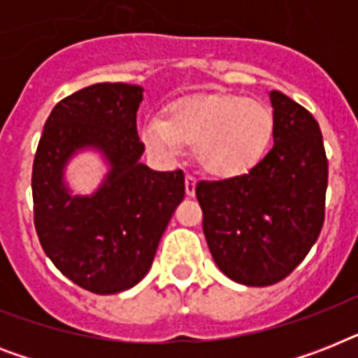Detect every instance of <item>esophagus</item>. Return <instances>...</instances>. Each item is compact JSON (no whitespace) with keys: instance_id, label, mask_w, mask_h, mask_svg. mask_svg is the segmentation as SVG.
I'll use <instances>...</instances> for the list:
<instances>
[{"instance_id":"obj_1","label":"esophagus","mask_w":358,"mask_h":358,"mask_svg":"<svg viewBox=\"0 0 358 358\" xmlns=\"http://www.w3.org/2000/svg\"><path fill=\"white\" fill-rule=\"evenodd\" d=\"M195 185H196L195 176L187 174V176H185V193H187L189 196L195 195Z\"/></svg>"}]
</instances>
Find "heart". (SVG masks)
<instances>
[{"label":"heart","instance_id":"1","mask_svg":"<svg viewBox=\"0 0 358 358\" xmlns=\"http://www.w3.org/2000/svg\"><path fill=\"white\" fill-rule=\"evenodd\" d=\"M271 131L273 115L264 103L239 94H191L171 103L167 120L148 117L141 139L163 159L193 146L208 174L232 178L256 165Z\"/></svg>","mask_w":358,"mask_h":358}]
</instances>
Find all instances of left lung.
<instances>
[{
  "mask_svg": "<svg viewBox=\"0 0 358 358\" xmlns=\"http://www.w3.org/2000/svg\"><path fill=\"white\" fill-rule=\"evenodd\" d=\"M273 148L247 173L199 182L202 230L221 271L245 286H271L305 260L323 227L327 156L320 124L269 92Z\"/></svg>",
  "mask_w": 358,
  "mask_h": 358,
  "instance_id": "left-lung-1",
  "label": "left lung"
}]
</instances>
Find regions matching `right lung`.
<instances>
[{
	"label": "right lung",
	"instance_id": "right-lung-1",
	"mask_svg": "<svg viewBox=\"0 0 358 358\" xmlns=\"http://www.w3.org/2000/svg\"><path fill=\"white\" fill-rule=\"evenodd\" d=\"M143 87L96 83L70 94L44 124L33 163L35 229L53 266L81 288L109 295L134 288L152 266L174 210L184 173L141 163L137 135ZM96 151L108 171L91 196L74 194L66 167Z\"/></svg>",
	"mask_w": 358,
	"mask_h": 358
}]
</instances>
